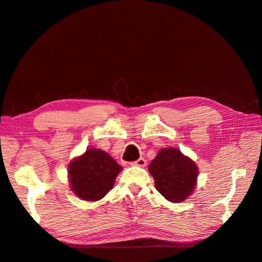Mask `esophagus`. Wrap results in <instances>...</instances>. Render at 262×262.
I'll return each instance as SVG.
<instances>
[{
	"label": "esophagus",
	"instance_id": "esophagus-1",
	"mask_svg": "<svg viewBox=\"0 0 262 262\" xmlns=\"http://www.w3.org/2000/svg\"><path fill=\"white\" fill-rule=\"evenodd\" d=\"M131 165H133V166H139V167H144V166L146 165V161L144 160V158L141 157V158H139V160L132 162Z\"/></svg>",
	"mask_w": 262,
	"mask_h": 262
}]
</instances>
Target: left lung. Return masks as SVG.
<instances>
[{
	"label": "left lung",
	"instance_id": "left-lung-1",
	"mask_svg": "<svg viewBox=\"0 0 262 262\" xmlns=\"http://www.w3.org/2000/svg\"><path fill=\"white\" fill-rule=\"evenodd\" d=\"M155 187L166 199L181 202L192 193L198 177L195 164L177 148L161 149L148 165Z\"/></svg>",
	"mask_w": 262,
	"mask_h": 262
}]
</instances>
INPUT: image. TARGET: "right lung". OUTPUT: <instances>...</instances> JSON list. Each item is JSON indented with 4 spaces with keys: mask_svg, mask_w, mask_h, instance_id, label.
<instances>
[{
    "mask_svg": "<svg viewBox=\"0 0 262 262\" xmlns=\"http://www.w3.org/2000/svg\"><path fill=\"white\" fill-rule=\"evenodd\" d=\"M121 169V166L105 150L89 148L69 166L71 188L82 200H100L112 190Z\"/></svg>",
    "mask_w": 262,
    "mask_h": 262,
    "instance_id": "1",
    "label": "right lung"
}]
</instances>
